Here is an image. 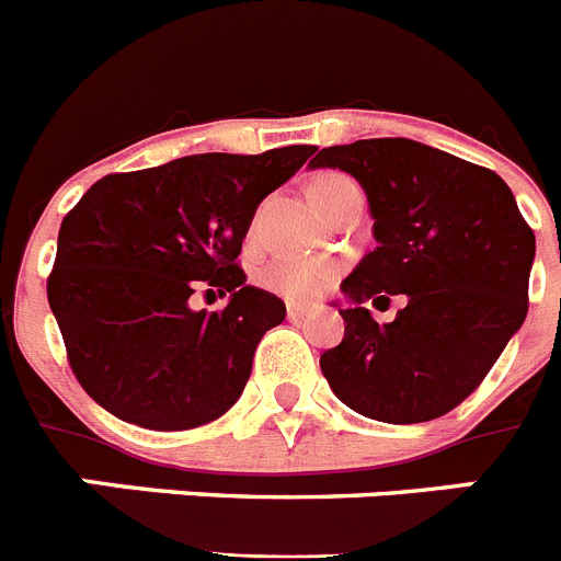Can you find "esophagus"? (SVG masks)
<instances>
[{
    "label": "esophagus",
    "mask_w": 561,
    "mask_h": 561,
    "mask_svg": "<svg viewBox=\"0 0 561 561\" xmlns=\"http://www.w3.org/2000/svg\"><path fill=\"white\" fill-rule=\"evenodd\" d=\"M286 314H289V320H304V317L311 314V309L300 304H286Z\"/></svg>",
    "instance_id": "obj_1"
}]
</instances>
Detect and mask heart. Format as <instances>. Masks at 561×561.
Masks as SVG:
<instances>
[{
	"instance_id": "b5f03b06",
	"label": "heart",
	"mask_w": 561,
	"mask_h": 561,
	"mask_svg": "<svg viewBox=\"0 0 561 561\" xmlns=\"http://www.w3.org/2000/svg\"><path fill=\"white\" fill-rule=\"evenodd\" d=\"M340 187H354V182L342 173H323L311 182V199H323L325 193L340 191ZM340 275V266L331 257H306V255H284L266 264L257 272L261 286L275 295L295 300V304H306L314 300L317 295H323Z\"/></svg>"
}]
</instances>
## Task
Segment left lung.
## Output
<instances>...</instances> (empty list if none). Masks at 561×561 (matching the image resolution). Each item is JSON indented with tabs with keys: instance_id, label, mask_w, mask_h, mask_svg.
Returning a JSON list of instances; mask_svg holds the SVG:
<instances>
[{
	"instance_id": "8db88e82",
	"label": "left lung",
	"mask_w": 561,
	"mask_h": 561,
	"mask_svg": "<svg viewBox=\"0 0 561 561\" xmlns=\"http://www.w3.org/2000/svg\"><path fill=\"white\" fill-rule=\"evenodd\" d=\"M311 168L351 173L376 250L342 280L345 336L320 356L342 404L388 424L449 413L478 390L528 314L534 230L489 168L404 137L323 148ZM408 294L393 324L364 309Z\"/></svg>"
}]
</instances>
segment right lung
Segmentation results:
<instances>
[{"label":"right lung","instance_id":"1","mask_svg":"<svg viewBox=\"0 0 561 561\" xmlns=\"http://www.w3.org/2000/svg\"><path fill=\"white\" fill-rule=\"evenodd\" d=\"M311 153H193L108 173L64 216L47 300L72 374L103 410L171 433L236 404L257 342L286 317L236 257L257 205ZM199 285L230 290L231 304L193 312Z\"/></svg>","mask_w":561,"mask_h":561}]
</instances>
